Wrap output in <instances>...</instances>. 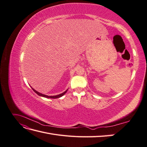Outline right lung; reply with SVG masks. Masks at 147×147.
I'll list each match as a JSON object with an SVG mask.
<instances>
[{
  "label": "right lung",
  "mask_w": 147,
  "mask_h": 147,
  "mask_svg": "<svg viewBox=\"0 0 147 147\" xmlns=\"http://www.w3.org/2000/svg\"><path fill=\"white\" fill-rule=\"evenodd\" d=\"M32 89L33 90V91L36 93L37 94H38V96H42V97H47V98H50V99H57V98H59V97H62L63 96H64L65 93H66V92L67 91V90H68V89L67 90L65 91H64V92H63V93H61V94H58V95H56V96H47V95H45V94H42V93H40L39 92H38V91H37L36 90H35L34 88H32Z\"/></svg>",
  "instance_id": "right-lung-1"
}]
</instances>
